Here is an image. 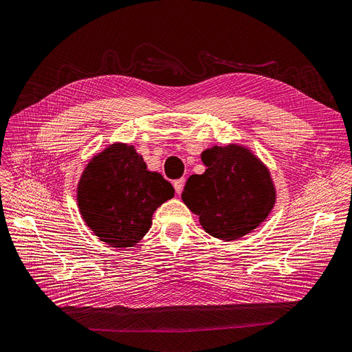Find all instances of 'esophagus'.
Listing matches in <instances>:
<instances>
[{"instance_id":"34e87169","label":"esophagus","mask_w":352,"mask_h":352,"mask_svg":"<svg viewBox=\"0 0 352 352\" xmlns=\"http://www.w3.org/2000/svg\"><path fill=\"white\" fill-rule=\"evenodd\" d=\"M184 185H185V179H184V177H182V179H177V180H175L173 186H175V190H176V193H180V192H182V189H184Z\"/></svg>"}]
</instances>
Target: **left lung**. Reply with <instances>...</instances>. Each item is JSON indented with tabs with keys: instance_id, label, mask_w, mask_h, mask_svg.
<instances>
[{
	"instance_id": "8db88e82",
	"label": "left lung",
	"mask_w": 352,
	"mask_h": 352,
	"mask_svg": "<svg viewBox=\"0 0 352 352\" xmlns=\"http://www.w3.org/2000/svg\"><path fill=\"white\" fill-rule=\"evenodd\" d=\"M204 175H192L182 201L199 217L202 228L218 240L234 241L270 215L276 188L270 170L248 147L214 146L202 154Z\"/></svg>"
}]
</instances>
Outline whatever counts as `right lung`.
Instances as JSON below:
<instances>
[{
  "label": "right lung",
  "mask_w": 352,
  "mask_h": 352,
  "mask_svg": "<svg viewBox=\"0 0 352 352\" xmlns=\"http://www.w3.org/2000/svg\"><path fill=\"white\" fill-rule=\"evenodd\" d=\"M175 196L173 186L147 164L134 146L114 143L96 153L82 172L76 201L82 219L105 244L135 245L153 214Z\"/></svg>",
  "instance_id": "add662e5"
}]
</instances>
